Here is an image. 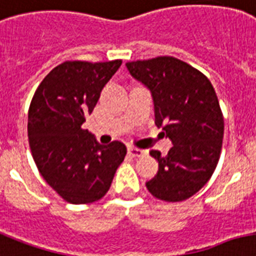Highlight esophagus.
<instances>
[{
  "mask_svg": "<svg viewBox=\"0 0 256 256\" xmlns=\"http://www.w3.org/2000/svg\"><path fill=\"white\" fill-rule=\"evenodd\" d=\"M128 155H132V156L134 158H140L142 155H144V151H143V150L135 148V147H128Z\"/></svg>",
  "mask_w": 256,
  "mask_h": 256,
  "instance_id": "1",
  "label": "esophagus"
}]
</instances>
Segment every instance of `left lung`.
Returning <instances> with one entry per match:
<instances>
[{"label": "left lung", "mask_w": 256, "mask_h": 256, "mask_svg": "<svg viewBox=\"0 0 256 256\" xmlns=\"http://www.w3.org/2000/svg\"><path fill=\"white\" fill-rule=\"evenodd\" d=\"M126 67L151 90L155 124L174 144L166 156L150 151L159 171L147 189L159 200H186L212 178L221 155L224 116L214 88L200 70L172 56L128 62Z\"/></svg>", "instance_id": "obj_1"}]
</instances>
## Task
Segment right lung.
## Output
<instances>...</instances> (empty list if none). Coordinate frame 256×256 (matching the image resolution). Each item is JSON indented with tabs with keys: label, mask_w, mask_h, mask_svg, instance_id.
I'll list each match as a JSON object with an SVG mask.
<instances>
[{
	"label": "right lung",
	"mask_w": 256,
	"mask_h": 256,
	"mask_svg": "<svg viewBox=\"0 0 256 256\" xmlns=\"http://www.w3.org/2000/svg\"><path fill=\"white\" fill-rule=\"evenodd\" d=\"M121 64L122 60L64 62L43 78L31 100L27 122L31 154L47 184L67 202L102 198L126 156L122 142L104 146L81 128Z\"/></svg>",
	"instance_id": "add662e5"
}]
</instances>
